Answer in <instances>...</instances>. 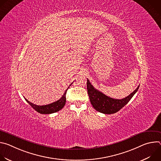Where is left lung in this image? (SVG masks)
I'll return each mask as SVG.
<instances>
[{
    "instance_id": "left-lung-1",
    "label": "left lung",
    "mask_w": 161,
    "mask_h": 161,
    "mask_svg": "<svg viewBox=\"0 0 161 161\" xmlns=\"http://www.w3.org/2000/svg\"><path fill=\"white\" fill-rule=\"evenodd\" d=\"M87 92L90 103L94 108L104 114L115 113L126 105L138 90L140 85L132 92L122 99H113L96 89L87 79Z\"/></svg>"
}]
</instances>
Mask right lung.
Segmentation results:
<instances>
[{
    "mask_svg": "<svg viewBox=\"0 0 161 161\" xmlns=\"http://www.w3.org/2000/svg\"><path fill=\"white\" fill-rule=\"evenodd\" d=\"M73 84V83L69 85V86H71ZM69 87L67 88V90L65 91L64 94H63L62 97L58 99V101L53 102L51 104H47V105H43V106H39V105H36L34 104L31 102H29L27 99L25 98V99L26 100V101L38 113H41V114H51V113H53L55 112L58 111L59 110H60L61 109H62L65 104L66 102V97H65V95H66V92L67 90L69 88Z\"/></svg>",
    "mask_w": 161,
    "mask_h": 161,
    "instance_id": "1",
    "label": "right lung"
}]
</instances>
